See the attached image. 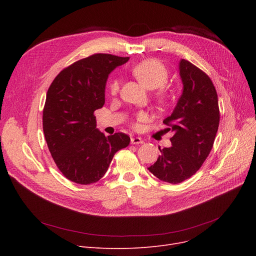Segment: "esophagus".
Segmentation results:
<instances>
[{"mask_svg":"<svg viewBox=\"0 0 256 256\" xmlns=\"http://www.w3.org/2000/svg\"><path fill=\"white\" fill-rule=\"evenodd\" d=\"M130 143L132 144H143L144 141L139 137H132V138H130Z\"/></svg>","mask_w":256,"mask_h":256,"instance_id":"esophagus-1","label":"esophagus"}]
</instances>
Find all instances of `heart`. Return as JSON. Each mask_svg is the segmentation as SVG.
<instances>
[{"label":"heart","mask_w":256,"mask_h":256,"mask_svg":"<svg viewBox=\"0 0 256 256\" xmlns=\"http://www.w3.org/2000/svg\"><path fill=\"white\" fill-rule=\"evenodd\" d=\"M132 76H135L139 82L147 89L154 90L162 88L165 86L168 80V72L166 67L162 62H160L156 59H147L144 61H141L140 63L136 64L135 66L132 67L130 70ZM109 90L111 96H116L119 92V80H113ZM158 100L162 102L164 98L163 93H158L156 96ZM147 119V115L145 113H139L137 115V120L142 122Z\"/></svg>","instance_id":"b5f03b06"}]
</instances>
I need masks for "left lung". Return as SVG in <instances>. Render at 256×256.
Wrapping results in <instances>:
<instances>
[{"instance_id":"1","label":"left lung","mask_w":256,"mask_h":256,"mask_svg":"<svg viewBox=\"0 0 256 256\" xmlns=\"http://www.w3.org/2000/svg\"><path fill=\"white\" fill-rule=\"evenodd\" d=\"M180 74L182 93L170 116L163 122L174 132L171 147L148 170L158 180L180 184L200 169L208 156L220 121L218 96L210 76L191 62L182 59Z\"/></svg>"}]
</instances>
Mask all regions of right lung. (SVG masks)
<instances>
[{"instance_id": "1", "label": "right lung", "mask_w": 256, "mask_h": 256, "mask_svg": "<svg viewBox=\"0 0 256 256\" xmlns=\"http://www.w3.org/2000/svg\"><path fill=\"white\" fill-rule=\"evenodd\" d=\"M128 59L94 54L65 67L48 90L42 113L46 141L58 169L76 184L98 182L114 154L130 144L124 132L106 137L94 116L104 104L108 76Z\"/></svg>"}]
</instances>
